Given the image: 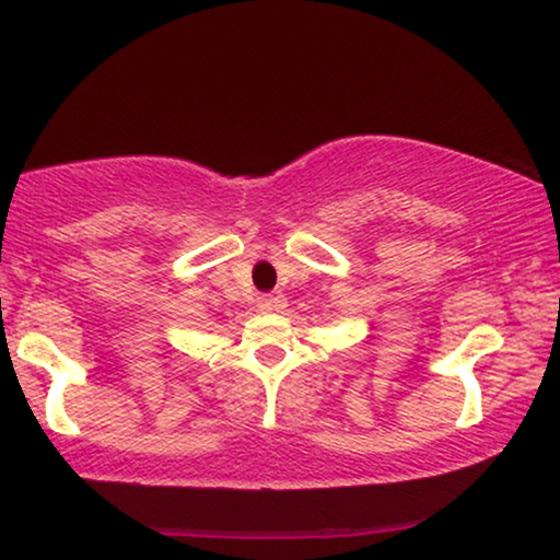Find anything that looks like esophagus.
I'll return each instance as SVG.
<instances>
[{
  "instance_id": "34e87169",
  "label": "esophagus",
  "mask_w": 560,
  "mask_h": 560,
  "mask_svg": "<svg viewBox=\"0 0 560 560\" xmlns=\"http://www.w3.org/2000/svg\"><path fill=\"white\" fill-rule=\"evenodd\" d=\"M282 305H285V301H282L280 295L265 293V295L257 298V308L259 311H278V308H282Z\"/></svg>"
}]
</instances>
